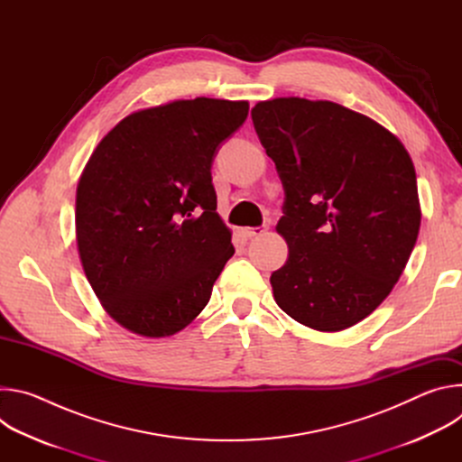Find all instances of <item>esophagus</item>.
<instances>
[{
    "instance_id": "esophagus-1",
    "label": "esophagus",
    "mask_w": 462,
    "mask_h": 462,
    "mask_svg": "<svg viewBox=\"0 0 462 462\" xmlns=\"http://www.w3.org/2000/svg\"><path fill=\"white\" fill-rule=\"evenodd\" d=\"M246 237H255V236H263L267 232V226H254V228H245L243 230Z\"/></svg>"
}]
</instances>
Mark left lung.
Instances as JSON below:
<instances>
[{
	"label": "left lung",
	"instance_id": "8db88e82",
	"mask_svg": "<svg viewBox=\"0 0 462 462\" xmlns=\"http://www.w3.org/2000/svg\"><path fill=\"white\" fill-rule=\"evenodd\" d=\"M255 134L285 189L274 300L296 321L337 333L369 316L399 282L420 228L410 153L373 118L328 100L257 102Z\"/></svg>",
	"mask_w": 462,
	"mask_h": 462
}]
</instances>
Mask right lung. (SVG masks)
Instances as JSON below:
<instances>
[{
    "mask_svg": "<svg viewBox=\"0 0 462 462\" xmlns=\"http://www.w3.org/2000/svg\"><path fill=\"white\" fill-rule=\"evenodd\" d=\"M246 115V100L205 97L141 109L89 157L77 188L79 254L127 331L171 337L207 307L234 255L210 170Z\"/></svg>",
    "mask_w": 462,
    "mask_h": 462,
    "instance_id": "add662e5",
    "label": "right lung"
}]
</instances>
